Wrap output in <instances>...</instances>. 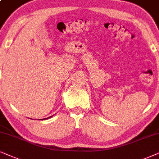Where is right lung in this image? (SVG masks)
Returning <instances> with one entry per match:
<instances>
[{
	"mask_svg": "<svg viewBox=\"0 0 159 159\" xmlns=\"http://www.w3.org/2000/svg\"><path fill=\"white\" fill-rule=\"evenodd\" d=\"M51 117H52V116H51ZM48 118H50V117H48ZM44 119H46V118H44Z\"/></svg>",
	"mask_w": 159,
	"mask_h": 159,
	"instance_id": "1",
	"label": "right lung"
}]
</instances>
